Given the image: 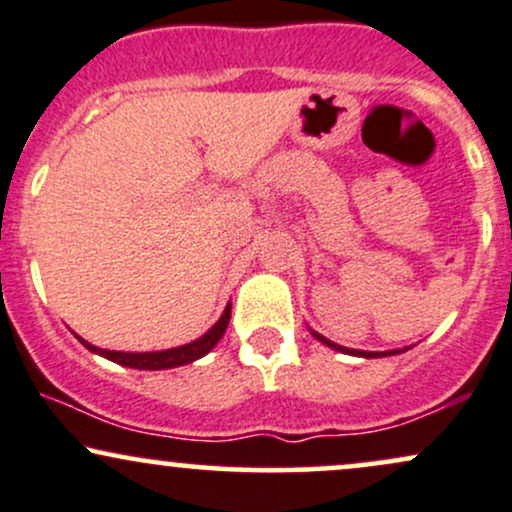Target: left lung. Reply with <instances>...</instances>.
<instances>
[{
	"instance_id": "obj_1",
	"label": "left lung",
	"mask_w": 512,
	"mask_h": 512,
	"mask_svg": "<svg viewBox=\"0 0 512 512\" xmlns=\"http://www.w3.org/2000/svg\"><path fill=\"white\" fill-rule=\"evenodd\" d=\"M313 332V330H310ZM313 337L317 339V342H322L325 346H330V349H334V351H342V354H349V356H363V358H380V356H397V354H404V351L409 349H392V351H358V349H346V346H339V344H334V342H330V339L327 337H322V334H317V332H313Z\"/></svg>"
}]
</instances>
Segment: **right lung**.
<instances>
[{
	"mask_svg": "<svg viewBox=\"0 0 512 512\" xmlns=\"http://www.w3.org/2000/svg\"><path fill=\"white\" fill-rule=\"evenodd\" d=\"M228 320H231V303L226 305V310H223L219 322H216L211 330L204 332L202 337L195 339V342H190V344L175 346V349H166V351H142V354H132V351L98 349V346L88 344L86 339H81V337H79V342L84 344L86 349L91 351V354L108 358V361L120 363V366L137 368V370H166V368L187 366V363H192V361H197V358L207 356L209 351L214 349L216 344H219V339L223 337V332H226V327H228Z\"/></svg>",
	"mask_w": 512,
	"mask_h": 512,
	"instance_id": "obj_1",
	"label": "right lung"
}]
</instances>
